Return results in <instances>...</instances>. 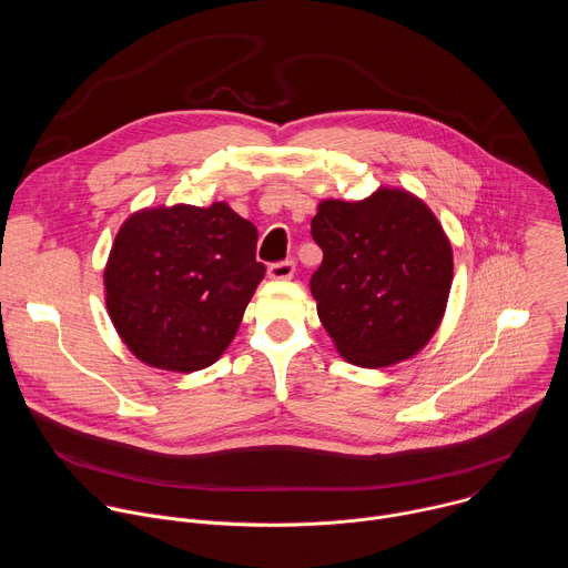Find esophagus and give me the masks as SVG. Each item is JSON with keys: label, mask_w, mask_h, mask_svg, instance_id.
Instances as JSON below:
<instances>
[{"label": "esophagus", "mask_w": 568, "mask_h": 568, "mask_svg": "<svg viewBox=\"0 0 568 568\" xmlns=\"http://www.w3.org/2000/svg\"><path fill=\"white\" fill-rule=\"evenodd\" d=\"M267 272H270V278H274V281H287L294 276L296 265H294V261H281V263H272Z\"/></svg>", "instance_id": "34e87169"}]
</instances>
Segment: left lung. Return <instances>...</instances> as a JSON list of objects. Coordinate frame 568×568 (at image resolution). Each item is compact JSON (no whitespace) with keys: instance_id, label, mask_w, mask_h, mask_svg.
Listing matches in <instances>:
<instances>
[{"instance_id":"obj_1","label":"left lung","mask_w":568,"mask_h":568,"mask_svg":"<svg viewBox=\"0 0 568 568\" xmlns=\"http://www.w3.org/2000/svg\"><path fill=\"white\" fill-rule=\"evenodd\" d=\"M323 263L310 278L339 355L382 368L414 357L440 326L454 258L429 206L399 189L359 202L326 200L312 217Z\"/></svg>"}]
</instances>
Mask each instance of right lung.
<instances>
[{"instance_id":"obj_1","label":"right lung","mask_w":568,"mask_h":568,"mask_svg":"<svg viewBox=\"0 0 568 568\" xmlns=\"http://www.w3.org/2000/svg\"><path fill=\"white\" fill-rule=\"evenodd\" d=\"M256 242V226L224 202L130 215L103 278L110 318L132 355L178 373L211 366L265 276Z\"/></svg>"}]
</instances>
